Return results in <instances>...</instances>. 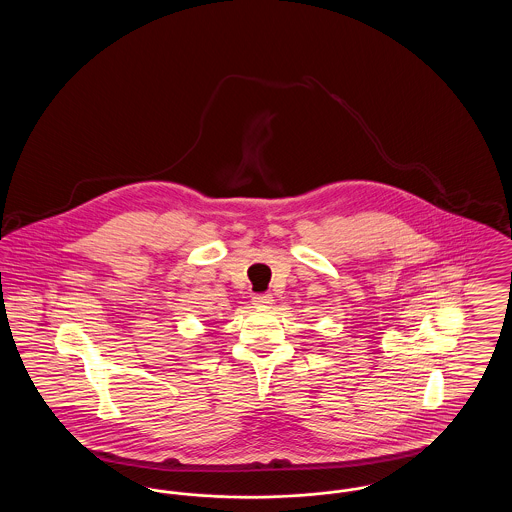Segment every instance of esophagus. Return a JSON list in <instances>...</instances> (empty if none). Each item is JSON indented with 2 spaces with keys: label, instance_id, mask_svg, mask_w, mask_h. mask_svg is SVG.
Masks as SVG:
<instances>
[{
  "label": "esophagus",
  "instance_id": "1",
  "mask_svg": "<svg viewBox=\"0 0 512 512\" xmlns=\"http://www.w3.org/2000/svg\"><path fill=\"white\" fill-rule=\"evenodd\" d=\"M272 301H274V299H272L270 293H259V295L253 297V305H257V307H270Z\"/></svg>",
  "mask_w": 512,
  "mask_h": 512
}]
</instances>
